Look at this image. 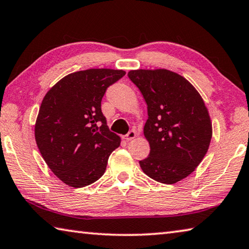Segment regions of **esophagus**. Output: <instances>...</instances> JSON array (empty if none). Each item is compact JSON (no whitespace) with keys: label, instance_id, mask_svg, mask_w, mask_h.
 I'll list each match as a JSON object with an SVG mask.
<instances>
[{"label":"esophagus","instance_id":"34e87169","mask_svg":"<svg viewBox=\"0 0 249 249\" xmlns=\"http://www.w3.org/2000/svg\"><path fill=\"white\" fill-rule=\"evenodd\" d=\"M137 136V134H136V132H135V130H130V132L126 135V136L124 137L125 138V141H127V142H129V141H133L135 137Z\"/></svg>","mask_w":249,"mask_h":249}]
</instances>
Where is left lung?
I'll return each mask as SVG.
<instances>
[{"label":"left lung","instance_id":"1","mask_svg":"<svg viewBox=\"0 0 249 249\" xmlns=\"http://www.w3.org/2000/svg\"><path fill=\"white\" fill-rule=\"evenodd\" d=\"M147 103L144 135L150 153L142 170L158 182L174 184L196 169L212 138L209 109L199 92L182 75L168 69L130 70Z\"/></svg>","mask_w":249,"mask_h":249}]
</instances>
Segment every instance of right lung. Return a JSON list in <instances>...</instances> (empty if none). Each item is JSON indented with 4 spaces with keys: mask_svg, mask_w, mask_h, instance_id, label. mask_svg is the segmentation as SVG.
I'll use <instances>...</instances> for the list:
<instances>
[{
    "mask_svg": "<svg viewBox=\"0 0 249 249\" xmlns=\"http://www.w3.org/2000/svg\"><path fill=\"white\" fill-rule=\"evenodd\" d=\"M125 73L107 68L77 71L59 80L44 96L35 123L36 144L65 184L82 188L95 182L121 145L119 135L109 132L101 101Z\"/></svg>",
    "mask_w": 249,
    "mask_h": 249,
    "instance_id": "1",
    "label": "right lung"
}]
</instances>
